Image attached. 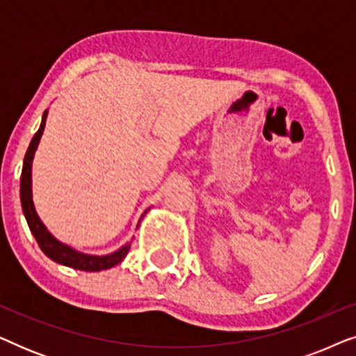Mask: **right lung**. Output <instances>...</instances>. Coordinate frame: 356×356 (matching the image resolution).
Wrapping results in <instances>:
<instances>
[{"instance_id": "1", "label": "right lung", "mask_w": 356, "mask_h": 356, "mask_svg": "<svg viewBox=\"0 0 356 356\" xmlns=\"http://www.w3.org/2000/svg\"><path fill=\"white\" fill-rule=\"evenodd\" d=\"M47 115H48V110H45V113H43L40 128H38L35 136L32 138L31 145H29V149L26 152V157H24L22 173H21V206H22L24 217H26L27 225H29V228H31L32 235L35 236L40 250L45 252V254L50 257L51 261L58 262V264L72 267V269L87 270V272H99V270L110 269V267L120 264V262L124 259L126 254H128L129 248H131V241L126 243V245L123 248H120L118 251L111 252V254H106V256L84 254V252L72 250L71 246L63 245L61 241H58L56 238L47 230V227L43 225L40 217L37 216L35 207H33L32 160H33V154H35V150H37V145H38V143H40L43 129H45Z\"/></svg>"}]
</instances>
